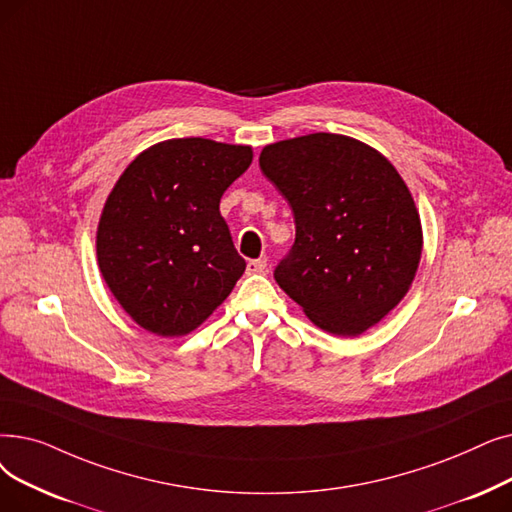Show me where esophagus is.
<instances>
[{
  "label": "esophagus",
  "mask_w": 512,
  "mask_h": 512,
  "mask_svg": "<svg viewBox=\"0 0 512 512\" xmlns=\"http://www.w3.org/2000/svg\"><path fill=\"white\" fill-rule=\"evenodd\" d=\"M265 268H268V259H263V257L251 259V261L247 263V272H249V274H263Z\"/></svg>",
  "instance_id": "34e87169"
}]
</instances>
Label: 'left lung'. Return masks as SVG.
Wrapping results in <instances>:
<instances>
[{"label": "left lung", "mask_w": 512, "mask_h": 512, "mask_svg": "<svg viewBox=\"0 0 512 512\" xmlns=\"http://www.w3.org/2000/svg\"><path fill=\"white\" fill-rule=\"evenodd\" d=\"M263 175L295 215V244L274 278L305 316L358 337L404 299L422 253V228L402 175L379 150L339 133L265 146Z\"/></svg>", "instance_id": "8db88e82"}]
</instances>
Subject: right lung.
Here are the masks:
<instances>
[{"label":"right lung","instance_id":"right-lung-1","mask_svg":"<svg viewBox=\"0 0 512 512\" xmlns=\"http://www.w3.org/2000/svg\"><path fill=\"white\" fill-rule=\"evenodd\" d=\"M251 161V146L167 140L140 152L108 194L96 234L100 272L148 332L188 335L232 293L247 263L219 201Z\"/></svg>","mask_w":512,"mask_h":512}]
</instances>
